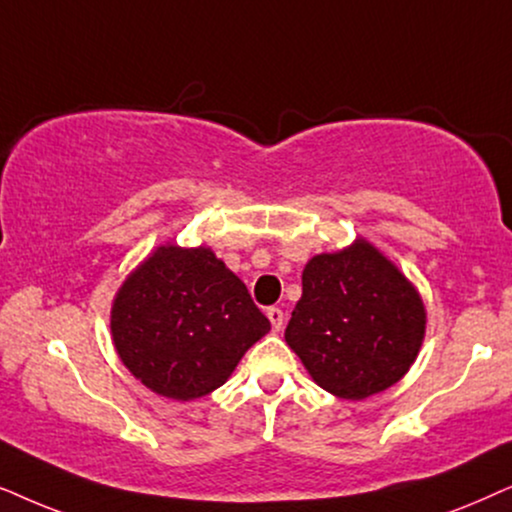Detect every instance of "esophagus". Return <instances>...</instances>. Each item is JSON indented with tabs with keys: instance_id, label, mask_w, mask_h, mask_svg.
<instances>
[{
	"instance_id": "1",
	"label": "esophagus",
	"mask_w": 512,
	"mask_h": 512,
	"mask_svg": "<svg viewBox=\"0 0 512 512\" xmlns=\"http://www.w3.org/2000/svg\"><path fill=\"white\" fill-rule=\"evenodd\" d=\"M267 316L271 320V327L278 332L283 327V320H285V313L281 309H276V306H271V309L267 311Z\"/></svg>"
}]
</instances>
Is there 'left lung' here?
Instances as JSON below:
<instances>
[{
	"mask_svg": "<svg viewBox=\"0 0 512 512\" xmlns=\"http://www.w3.org/2000/svg\"><path fill=\"white\" fill-rule=\"evenodd\" d=\"M426 332V309L391 260L358 238L311 257L285 342L311 379L344 400H363L405 377Z\"/></svg>",
	"mask_w": 512,
	"mask_h": 512,
	"instance_id": "8db88e82",
	"label": "left lung"
}]
</instances>
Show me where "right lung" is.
Segmentation results:
<instances>
[{"label":"right lung","mask_w":512,"mask_h":512,"mask_svg":"<svg viewBox=\"0 0 512 512\" xmlns=\"http://www.w3.org/2000/svg\"><path fill=\"white\" fill-rule=\"evenodd\" d=\"M109 327L135 379L194 400L220 388L271 323L213 250L168 243L121 285Z\"/></svg>","instance_id":"obj_1"}]
</instances>
